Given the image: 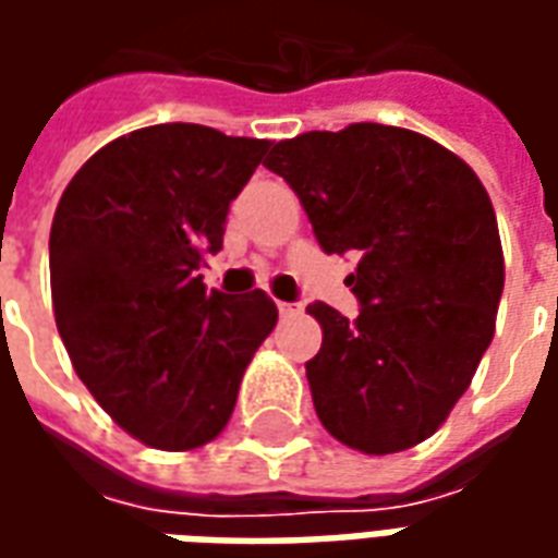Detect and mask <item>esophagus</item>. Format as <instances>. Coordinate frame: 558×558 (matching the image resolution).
<instances>
[{
	"instance_id": "34e87169",
	"label": "esophagus",
	"mask_w": 558,
	"mask_h": 558,
	"mask_svg": "<svg viewBox=\"0 0 558 558\" xmlns=\"http://www.w3.org/2000/svg\"><path fill=\"white\" fill-rule=\"evenodd\" d=\"M278 314H280V316H295V314H299V304L278 302Z\"/></svg>"
}]
</instances>
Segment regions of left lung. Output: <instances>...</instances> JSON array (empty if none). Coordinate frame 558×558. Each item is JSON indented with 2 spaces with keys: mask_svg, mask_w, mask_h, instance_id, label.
<instances>
[{
  "mask_svg": "<svg viewBox=\"0 0 558 558\" xmlns=\"http://www.w3.org/2000/svg\"><path fill=\"white\" fill-rule=\"evenodd\" d=\"M326 254L359 251L362 314H307L316 415L362 454H398L442 427L496 331L505 259L496 211L466 160L407 128L355 122L271 146Z\"/></svg>",
  "mask_w": 558,
  "mask_h": 558,
  "instance_id": "obj_1",
  "label": "left lung"
}]
</instances>
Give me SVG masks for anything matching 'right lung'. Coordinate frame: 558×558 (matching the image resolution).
<instances>
[{"label":"right lung","instance_id":"obj_1","mask_svg":"<svg viewBox=\"0 0 558 558\" xmlns=\"http://www.w3.org/2000/svg\"><path fill=\"white\" fill-rule=\"evenodd\" d=\"M268 146L187 122L140 128L98 148L56 206V326L92 398L143 445L211 442L278 323L263 290L208 292L199 275Z\"/></svg>","mask_w":558,"mask_h":558}]
</instances>
